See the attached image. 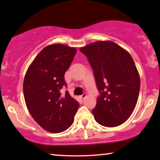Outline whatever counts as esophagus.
<instances>
[{"instance_id":"34e87169","label":"esophagus","mask_w":160,"mask_h":160,"mask_svg":"<svg viewBox=\"0 0 160 160\" xmlns=\"http://www.w3.org/2000/svg\"><path fill=\"white\" fill-rule=\"evenodd\" d=\"M85 97H86V93H85V92H84V93H83L82 95H80V98H82V99H84Z\"/></svg>"}]
</instances>
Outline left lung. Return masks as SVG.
<instances>
[{
	"instance_id": "left-lung-1",
	"label": "left lung",
	"mask_w": 160,
	"mask_h": 160,
	"mask_svg": "<svg viewBox=\"0 0 160 160\" xmlns=\"http://www.w3.org/2000/svg\"><path fill=\"white\" fill-rule=\"evenodd\" d=\"M80 51L93 70L100 92L92 111L95 120L106 127L122 124L134 110L140 89L139 75L132 56L111 41L91 43Z\"/></svg>"
}]
</instances>
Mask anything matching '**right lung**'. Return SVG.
Masks as SVG:
<instances>
[{"instance_id":"right-lung-1","label":"right lung","mask_w":160,"mask_h":160,"mask_svg":"<svg viewBox=\"0 0 160 160\" xmlns=\"http://www.w3.org/2000/svg\"><path fill=\"white\" fill-rule=\"evenodd\" d=\"M75 48L60 44L43 49L32 62L23 80V95L31 115L48 132L59 133L74 122L80 105L69 94L60 90L67 83L64 75L70 66Z\"/></svg>"}]
</instances>
